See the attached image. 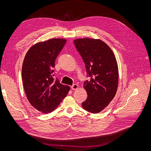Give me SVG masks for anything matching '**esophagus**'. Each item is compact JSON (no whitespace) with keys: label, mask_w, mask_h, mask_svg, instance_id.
<instances>
[{"label":"esophagus","mask_w":151,"mask_h":151,"mask_svg":"<svg viewBox=\"0 0 151 151\" xmlns=\"http://www.w3.org/2000/svg\"><path fill=\"white\" fill-rule=\"evenodd\" d=\"M71 89H72V90H76L79 88V86H78V85L75 84L73 86H71Z\"/></svg>","instance_id":"34e87169"}]
</instances>
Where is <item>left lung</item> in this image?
<instances>
[{"label": "left lung", "mask_w": 151, "mask_h": 151, "mask_svg": "<svg viewBox=\"0 0 151 151\" xmlns=\"http://www.w3.org/2000/svg\"><path fill=\"white\" fill-rule=\"evenodd\" d=\"M74 44L90 78L84 83L88 98L82 103L83 108L88 112L98 113L109 104L116 93L119 79L116 59L109 46L99 39H76Z\"/></svg>", "instance_id": "1"}]
</instances>
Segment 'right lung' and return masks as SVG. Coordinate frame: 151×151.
Returning <instances> with one entry per match:
<instances>
[{
    "mask_svg": "<svg viewBox=\"0 0 151 151\" xmlns=\"http://www.w3.org/2000/svg\"><path fill=\"white\" fill-rule=\"evenodd\" d=\"M67 40L52 38L33 45L27 52L22 67V80L31 105L43 113L56 109L70 87L54 80L55 60Z\"/></svg>",
    "mask_w": 151,
    "mask_h": 151,
    "instance_id": "add662e5",
    "label": "right lung"
}]
</instances>
